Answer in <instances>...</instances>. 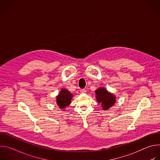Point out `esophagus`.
Wrapping results in <instances>:
<instances>
[{
  "label": "esophagus",
  "mask_w": 160,
  "mask_h": 160,
  "mask_svg": "<svg viewBox=\"0 0 160 160\" xmlns=\"http://www.w3.org/2000/svg\"><path fill=\"white\" fill-rule=\"evenodd\" d=\"M80 92L81 93H86V90L85 89H81L80 90Z\"/></svg>",
  "instance_id": "1"
}]
</instances>
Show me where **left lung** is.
<instances>
[{
    "label": "left lung",
    "mask_w": 160,
    "mask_h": 160,
    "mask_svg": "<svg viewBox=\"0 0 160 160\" xmlns=\"http://www.w3.org/2000/svg\"><path fill=\"white\" fill-rule=\"evenodd\" d=\"M95 92L96 94V99L99 103L101 104L104 110L108 109L116 102V97L109 92L104 87L98 88Z\"/></svg>",
    "instance_id": "8db88e82"
}]
</instances>
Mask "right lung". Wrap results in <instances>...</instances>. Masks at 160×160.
Returning <instances> with one entry per match:
<instances>
[{"label": "right lung", "mask_w": 160, "mask_h": 160, "mask_svg": "<svg viewBox=\"0 0 160 160\" xmlns=\"http://www.w3.org/2000/svg\"><path fill=\"white\" fill-rule=\"evenodd\" d=\"M73 98V94L70 91L65 88H62L59 94L56 97V102L60 109L66 108L68 106L71 104V100Z\"/></svg>", "instance_id": "add662e5"}]
</instances>
